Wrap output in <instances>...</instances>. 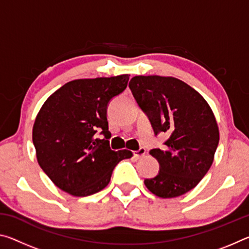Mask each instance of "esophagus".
I'll list each match as a JSON object with an SVG mask.
<instances>
[{
  "instance_id": "34e87169",
  "label": "esophagus",
  "mask_w": 249,
  "mask_h": 249,
  "mask_svg": "<svg viewBox=\"0 0 249 249\" xmlns=\"http://www.w3.org/2000/svg\"><path fill=\"white\" fill-rule=\"evenodd\" d=\"M145 154H146V149L141 148V149H138L136 151H134V157L136 159H141V158L144 157Z\"/></svg>"
}]
</instances>
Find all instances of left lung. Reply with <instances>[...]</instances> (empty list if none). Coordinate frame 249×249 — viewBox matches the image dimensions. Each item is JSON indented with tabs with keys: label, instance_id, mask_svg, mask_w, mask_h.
Returning a JSON list of instances; mask_svg holds the SVG:
<instances>
[{
	"label": "left lung",
	"instance_id": "obj_1",
	"mask_svg": "<svg viewBox=\"0 0 249 249\" xmlns=\"http://www.w3.org/2000/svg\"><path fill=\"white\" fill-rule=\"evenodd\" d=\"M129 88L156 134H168L163 149L150 150L159 174L144 183L163 199L182 196L196 187L212 166L220 141L212 108L199 92L174 77L136 75Z\"/></svg>",
	"mask_w": 249,
	"mask_h": 249
}]
</instances>
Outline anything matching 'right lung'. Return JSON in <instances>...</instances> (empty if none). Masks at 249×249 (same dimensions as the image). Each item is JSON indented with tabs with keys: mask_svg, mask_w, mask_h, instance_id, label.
<instances>
[{
	"mask_svg": "<svg viewBox=\"0 0 249 249\" xmlns=\"http://www.w3.org/2000/svg\"><path fill=\"white\" fill-rule=\"evenodd\" d=\"M128 80L129 74L73 80L40 107L33 126L37 161L62 191L87 196L103 190L117 163L133 156L109 148L107 119L109 100L126 89ZM98 130L103 140L96 138Z\"/></svg>",
	"mask_w": 249,
	"mask_h": 249,
	"instance_id": "obj_1",
	"label": "right lung"
}]
</instances>
